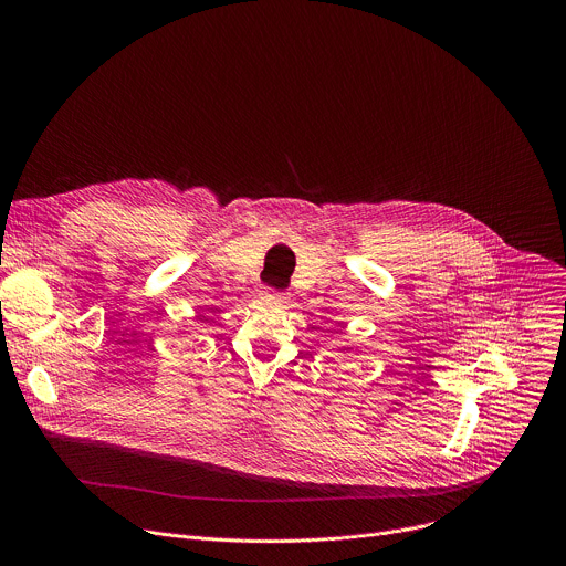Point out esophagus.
<instances>
[{
    "label": "esophagus",
    "instance_id": "1",
    "mask_svg": "<svg viewBox=\"0 0 566 566\" xmlns=\"http://www.w3.org/2000/svg\"><path fill=\"white\" fill-rule=\"evenodd\" d=\"M264 295H269L271 300H277V302H282V300H284V293H277V291H271V289H269V291H264Z\"/></svg>",
    "mask_w": 566,
    "mask_h": 566
}]
</instances>
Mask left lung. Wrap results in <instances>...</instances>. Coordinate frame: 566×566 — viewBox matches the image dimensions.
Wrapping results in <instances>:
<instances>
[{
	"instance_id": "8db88e82",
	"label": "left lung",
	"mask_w": 566,
	"mask_h": 566,
	"mask_svg": "<svg viewBox=\"0 0 566 566\" xmlns=\"http://www.w3.org/2000/svg\"><path fill=\"white\" fill-rule=\"evenodd\" d=\"M343 352H347V347H345V349H343Z\"/></svg>"
}]
</instances>
